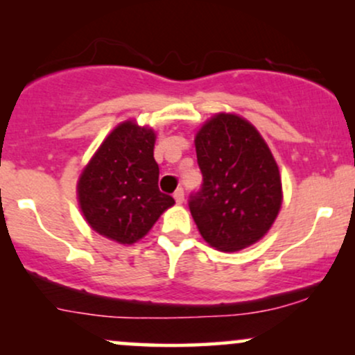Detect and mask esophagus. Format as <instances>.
I'll return each instance as SVG.
<instances>
[{
    "label": "esophagus",
    "instance_id": "obj_1",
    "mask_svg": "<svg viewBox=\"0 0 355 355\" xmlns=\"http://www.w3.org/2000/svg\"><path fill=\"white\" fill-rule=\"evenodd\" d=\"M173 198H175V202L178 203V205H182L183 200H185V191H183L182 189H178V190L173 193Z\"/></svg>",
    "mask_w": 355,
    "mask_h": 355
}]
</instances>
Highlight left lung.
Returning a JSON list of instances; mask_svg holds the SVG:
<instances>
[{
	"label": "left lung",
	"mask_w": 355,
	"mask_h": 355,
	"mask_svg": "<svg viewBox=\"0 0 355 355\" xmlns=\"http://www.w3.org/2000/svg\"><path fill=\"white\" fill-rule=\"evenodd\" d=\"M203 175L189 203L202 239L222 252L262 240L282 209L279 165L267 141L237 113H215L195 133Z\"/></svg>",
	"instance_id": "8db88e82"
}]
</instances>
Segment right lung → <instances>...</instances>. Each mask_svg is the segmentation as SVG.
Returning <instances> with one entry per match:
<instances>
[{"label":"right lung","mask_w":355,"mask_h":355,"mask_svg":"<svg viewBox=\"0 0 355 355\" xmlns=\"http://www.w3.org/2000/svg\"><path fill=\"white\" fill-rule=\"evenodd\" d=\"M155 140L152 126L121 121L105 137L76 182L78 207L89 229L120 245L144 239L175 203L158 190Z\"/></svg>","instance_id":"1"}]
</instances>
